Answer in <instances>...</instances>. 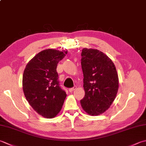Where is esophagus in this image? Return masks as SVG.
I'll use <instances>...</instances> for the list:
<instances>
[{
    "instance_id": "esophagus-1",
    "label": "esophagus",
    "mask_w": 146,
    "mask_h": 146,
    "mask_svg": "<svg viewBox=\"0 0 146 146\" xmlns=\"http://www.w3.org/2000/svg\"><path fill=\"white\" fill-rule=\"evenodd\" d=\"M76 88V86H74L73 88H69V91L70 92H72L73 91H74L75 90V89Z\"/></svg>"
}]
</instances>
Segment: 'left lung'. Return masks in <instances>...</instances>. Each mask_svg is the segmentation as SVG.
Masks as SVG:
<instances>
[{"instance_id": "1", "label": "left lung", "mask_w": 146, "mask_h": 146, "mask_svg": "<svg viewBox=\"0 0 146 146\" xmlns=\"http://www.w3.org/2000/svg\"><path fill=\"white\" fill-rule=\"evenodd\" d=\"M81 56L85 90L81 106L88 115H101L109 109L116 97L118 73L113 62L101 51L84 48Z\"/></svg>"}]
</instances>
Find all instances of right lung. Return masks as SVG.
Here are the masks:
<instances>
[{"label":"right lung","instance_id":"right-lung-1","mask_svg":"<svg viewBox=\"0 0 146 146\" xmlns=\"http://www.w3.org/2000/svg\"><path fill=\"white\" fill-rule=\"evenodd\" d=\"M67 50L48 48L28 62L23 76V90L30 105L44 118H52L61 111L66 94L59 86L56 71Z\"/></svg>","mask_w":146,"mask_h":146}]
</instances>
